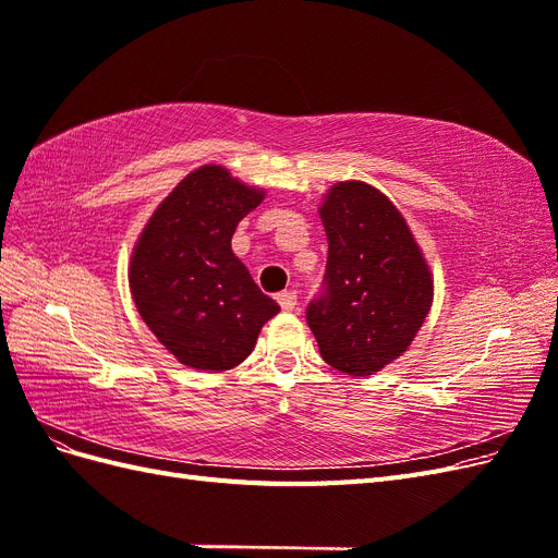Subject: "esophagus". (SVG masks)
<instances>
[{
    "instance_id": "esophagus-1",
    "label": "esophagus",
    "mask_w": 558,
    "mask_h": 558,
    "mask_svg": "<svg viewBox=\"0 0 558 558\" xmlns=\"http://www.w3.org/2000/svg\"><path fill=\"white\" fill-rule=\"evenodd\" d=\"M277 302H279L283 312H293L298 307V293L295 291H281L277 295Z\"/></svg>"
}]
</instances>
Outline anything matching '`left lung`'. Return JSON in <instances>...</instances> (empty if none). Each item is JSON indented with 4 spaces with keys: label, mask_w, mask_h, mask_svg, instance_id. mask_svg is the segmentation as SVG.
I'll use <instances>...</instances> for the list:
<instances>
[{
    "label": "left lung",
    "mask_w": 558,
    "mask_h": 558,
    "mask_svg": "<svg viewBox=\"0 0 558 558\" xmlns=\"http://www.w3.org/2000/svg\"><path fill=\"white\" fill-rule=\"evenodd\" d=\"M320 221L328 263L307 326L328 365L353 377L375 375L410 347L428 316V265L402 214L373 185H332Z\"/></svg>",
    "instance_id": "left-lung-1"
}]
</instances>
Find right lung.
I'll return each instance as SVG.
<instances>
[{
    "mask_svg": "<svg viewBox=\"0 0 558 558\" xmlns=\"http://www.w3.org/2000/svg\"><path fill=\"white\" fill-rule=\"evenodd\" d=\"M260 199L263 191L223 167H199L162 199L132 253L134 305L183 365L214 373L240 365L279 312L230 246Z\"/></svg>",
    "mask_w": 558,
    "mask_h": 558,
    "instance_id": "obj_1",
    "label": "right lung"
}]
</instances>
